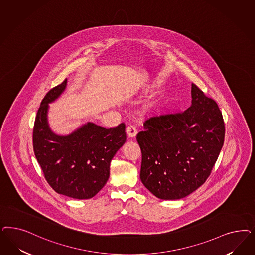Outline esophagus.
<instances>
[{"label":"esophagus","instance_id":"obj_1","mask_svg":"<svg viewBox=\"0 0 255 255\" xmlns=\"http://www.w3.org/2000/svg\"><path fill=\"white\" fill-rule=\"evenodd\" d=\"M127 133L128 135V137H130V138L136 137V135H137V128H136V126L129 125L128 127V128H127Z\"/></svg>","mask_w":255,"mask_h":255}]
</instances>
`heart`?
<instances>
[{
    "label": "heart",
    "instance_id": "heart-1",
    "mask_svg": "<svg viewBox=\"0 0 255 255\" xmlns=\"http://www.w3.org/2000/svg\"><path fill=\"white\" fill-rule=\"evenodd\" d=\"M151 105H152V104H151V102H150V103H148L147 104V106H150V107H151Z\"/></svg>",
    "mask_w": 255,
    "mask_h": 255
}]
</instances>
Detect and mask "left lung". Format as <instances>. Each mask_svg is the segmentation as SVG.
<instances>
[{
  "mask_svg": "<svg viewBox=\"0 0 255 255\" xmlns=\"http://www.w3.org/2000/svg\"><path fill=\"white\" fill-rule=\"evenodd\" d=\"M191 99L183 113L147 119L137 135L140 180L162 200L186 197L201 187L223 145L225 127L218 104L193 83Z\"/></svg>",
  "mask_w": 255,
  "mask_h": 255,
  "instance_id": "left-lung-1",
  "label": "left lung"
}]
</instances>
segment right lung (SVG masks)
I'll list each match as a JSON object with an SVG mask.
<instances>
[{
  "label": "right lung",
  "mask_w": 255,
  "mask_h": 255,
  "mask_svg": "<svg viewBox=\"0 0 255 255\" xmlns=\"http://www.w3.org/2000/svg\"><path fill=\"white\" fill-rule=\"evenodd\" d=\"M66 83V79L42 100L33 126V151L46 180L57 193L90 199L107 183L110 163L127 139L126 126L105 128L88 122L69 135L51 131L49 104L62 95Z\"/></svg>",
  "instance_id": "add662e5"
}]
</instances>
